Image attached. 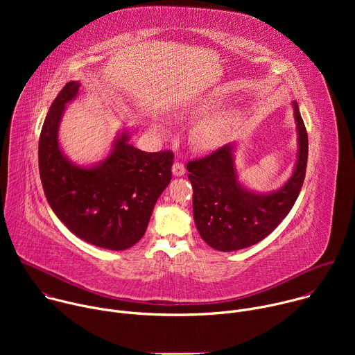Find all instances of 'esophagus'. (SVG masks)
Masks as SVG:
<instances>
[{"label": "esophagus", "mask_w": 355, "mask_h": 355, "mask_svg": "<svg viewBox=\"0 0 355 355\" xmlns=\"http://www.w3.org/2000/svg\"><path fill=\"white\" fill-rule=\"evenodd\" d=\"M173 174L175 175V177H181V175H184L185 174V167H184V164L182 163H180V162H175L174 164H173Z\"/></svg>", "instance_id": "esophagus-1"}]
</instances>
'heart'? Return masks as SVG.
Listing matches in <instances>:
<instances>
[{
  "instance_id": "b5f03b06",
  "label": "heart",
  "mask_w": 355,
  "mask_h": 355,
  "mask_svg": "<svg viewBox=\"0 0 355 355\" xmlns=\"http://www.w3.org/2000/svg\"><path fill=\"white\" fill-rule=\"evenodd\" d=\"M215 104H216V98L214 96L200 98L195 101L191 107L185 108L182 114L187 116H199L202 114H207ZM237 119L239 118L234 111L220 112L209 118L200 119L192 129V133H191L192 143L200 150H214L222 146L227 140L233 128L236 126ZM157 129L162 133H166L164 125L159 123Z\"/></svg>"
}]
</instances>
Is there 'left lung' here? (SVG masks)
Returning a JSON list of instances; mask_svg holds the SVG:
<instances>
[{
	"mask_svg": "<svg viewBox=\"0 0 355 355\" xmlns=\"http://www.w3.org/2000/svg\"><path fill=\"white\" fill-rule=\"evenodd\" d=\"M297 160L292 177L278 191L257 193L240 185L233 144L187 164L193 195V220L204 241L219 251L241 250L266 239L289 214L302 189L308 164V133L293 103Z\"/></svg>",
	"mask_w": 355,
	"mask_h": 355,
	"instance_id": "obj_1",
	"label": "left lung"
}]
</instances>
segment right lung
Here are the masks:
<instances>
[{
	"instance_id": "add662e5",
	"label": "right lung",
	"mask_w": 355,
	"mask_h": 355,
	"mask_svg": "<svg viewBox=\"0 0 355 355\" xmlns=\"http://www.w3.org/2000/svg\"><path fill=\"white\" fill-rule=\"evenodd\" d=\"M70 81L46 115L39 137V174L56 216L81 240L108 250H126L144 234L151 212L171 181L170 150L146 153L122 133L110 156L94 167L69 162L59 146V123L66 104L78 94Z\"/></svg>"
}]
</instances>
